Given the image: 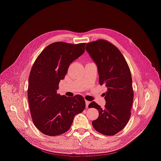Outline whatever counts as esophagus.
<instances>
[{
    "label": "esophagus",
    "instance_id": "1",
    "mask_svg": "<svg viewBox=\"0 0 161 161\" xmlns=\"http://www.w3.org/2000/svg\"><path fill=\"white\" fill-rule=\"evenodd\" d=\"M85 102H86V108H88V105H89V103H90V102L88 101V100H86Z\"/></svg>",
    "mask_w": 161,
    "mask_h": 161
}]
</instances>
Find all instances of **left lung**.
I'll list each match as a JSON object with an SVG mask.
<instances>
[{"mask_svg":"<svg viewBox=\"0 0 161 161\" xmlns=\"http://www.w3.org/2000/svg\"><path fill=\"white\" fill-rule=\"evenodd\" d=\"M86 50L97 65L100 84L108 88L104 93L106 102L103 108L95 102L88 105L99 113L92 125L98 132L112 136L125 127L131 116L133 100L131 72L121 52L108 41L88 43Z\"/></svg>","mask_w":161,"mask_h":161,"instance_id":"8db88e82","label":"left lung"}]
</instances>
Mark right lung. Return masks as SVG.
Listing matches in <instances>:
<instances>
[{
  "label": "right lung",
  "instance_id": "1",
  "mask_svg": "<svg viewBox=\"0 0 161 161\" xmlns=\"http://www.w3.org/2000/svg\"><path fill=\"white\" fill-rule=\"evenodd\" d=\"M86 43H53L35 60L28 80V98L35 126L48 136H58L71 127L75 116L85 109L80 95L66 97L57 93L59 84L71 63L85 52Z\"/></svg>",
  "mask_w": 161,
  "mask_h": 161
}]
</instances>
